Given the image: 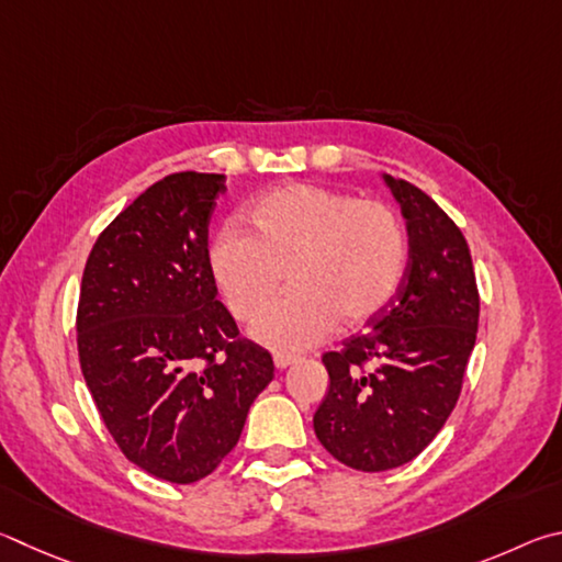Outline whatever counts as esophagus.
Segmentation results:
<instances>
[{"mask_svg": "<svg viewBox=\"0 0 562 562\" xmlns=\"http://www.w3.org/2000/svg\"><path fill=\"white\" fill-rule=\"evenodd\" d=\"M296 360H299L296 356H283V352H276V356H273V366L279 368V370H283V368L293 366V362H296Z\"/></svg>", "mask_w": 562, "mask_h": 562, "instance_id": "obj_1", "label": "esophagus"}]
</instances>
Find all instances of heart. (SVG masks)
<instances>
[{
	"label": "heart",
	"instance_id": "1",
	"mask_svg": "<svg viewBox=\"0 0 562 562\" xmlns=\"http://www.w3.org/2000/svg\"><path fill=\"white\" fill-rule=\"evenodd\" d=\"M254 234L226 224L206 249L224 306L239 323L259 321L289 276L281 301L254 336L271 348H308L382 316L402 283L407 239L397 212L378 200L293 182L251 210Z\"/></svg>",
	"mask_w": 562,
	"mask_h": 562
}]
</instances>
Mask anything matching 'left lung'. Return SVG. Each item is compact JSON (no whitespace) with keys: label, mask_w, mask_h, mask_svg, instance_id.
I'll return each instance as SVG.
<instances>
[{"label":"left lung","mask_w":562,"mask_h":562,"mask_svg":"<svg viewBox=\"0 0 562 562\" xmlns=\"http://www.w3.org/2000/svg\"><path fill=\"white\" fill-rule=\"evenodd\" d=\"M385 182L407 220V269L382 316L323 356L330 387L313 417L321 445L358 471L407 464L439 435L479 328L464 234L419 187L390 175Z\"/></svg>","instance_id":"1"}]
</instances>
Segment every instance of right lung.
Listing matches in <instances>:
<instances>
[{
    "mask_svg": "<svg viewBox=\"0 0 562 562\" xmlns=\"http://www.w3.org/2000/svg\"><path fill=\"white\" fill-rule=\"evenodd\" d=\"M224 175L175 172L88 254L76 330L86 385L123 454L170 484L222 464L273 380L269 350L216 301L206 234Z\"/></svg>",
    "mask_w": 562,
    "mask_h": 562,
    "instance_id": "right-lung-1",
    "label": "right lung"
}]
</instances>
